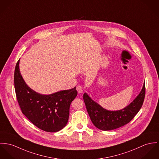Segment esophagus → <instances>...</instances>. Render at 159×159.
I'll use <instances>...</instances> for the list:
<instances>
[{
	"mask_svg": "<svg viewBox=\"0 0 159 159\" xmlns=\"http://www.w3.org/2000/svg\"><path fill=\"white\" fill-rule=\"evenodd\" d=\"M77 92L79 93H82V92H83V88L81 87V86H79V85H78L77 87Z\"/></svg>",
	"mask_w": 159,
	"mask_h": 159,
	"instance_id": "esophagus-1",
	"label": "esophagus"
}]
</instances>
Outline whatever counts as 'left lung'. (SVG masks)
Wrapping results in <instances>:
<instances>
[{
  "instance_id": "8db88e82",
  "label": "left lung",
  "mask_w": 159,
  "mask_h": 159,
  "mask_svg": "<svg viewBox=\"0 0 159 159\" xmlns=\"http://www.w3.org/2000/svg\"><path fill=\"white\" fill-rule=\"evenodd\" d=\"M145 96V82L140 93L127 106L119 110H108L93 101L87 93L84 94L85 102L91 121L98 129L111 130L129 123L137 114Z\"/></svg>"
}]
</instances>
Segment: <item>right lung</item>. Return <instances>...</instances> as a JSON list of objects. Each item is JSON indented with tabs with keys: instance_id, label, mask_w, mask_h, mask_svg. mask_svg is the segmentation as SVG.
Segmentation results:
<instances>
[{
	"instance_id": "1",
	"label": "right lung",
	"mask_w": 159,
	"mask_h": 159,
	"mask_svg": "<svg viewBox=\"0 0 159 159\" xmlns=\"http://www.w3.org/2000/svg\"><path fill=\"white\" fill-rule=\"evenodd\" d=\"M18 60L14 76L15 89L22 113L39 129L49 132L61 130L68 123L70 107L77 95L76 87L50 94H43L30 88L19 70Z\"/></svg>"
}]
</instances>
